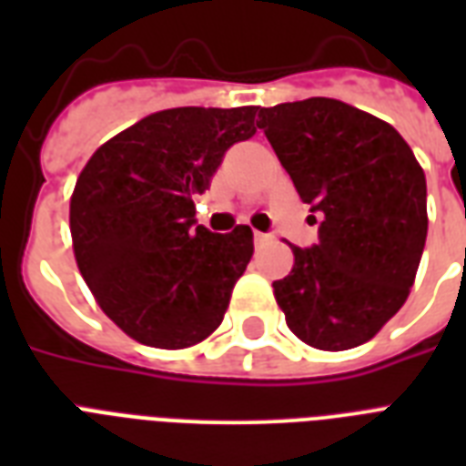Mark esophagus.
Instances as JSON below:
<instances>
[{"mask_svg":"<svg viewBox=\"0 0 466 466\" xmlns=\"http://www.w3.org/2000/svg\"><path fill=\"white\" fill-rule=\"evenodd\" d=\"M270 239V234H263V232H254V241L256 247H261V244H266V241Z\"/></svg>","mask_w":466,"mask_h":466,"instance_id":"1","label":"esophagus"}]
</instances>
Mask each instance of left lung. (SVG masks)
Listing matches in <instances>:
<instances>
[{"mask_svg": "<svg viewBox=\"0 0 466 466\" xmlns=\"http://www.w3.org/2000/svg\"><path fill=\"white\" fill-rule=\"evenodd\" d=\"M256 126L319 218L317 244L292 247L290 276L273 283L285 321L307 346H360L409 298L428 234L426 174L390 123L336 98L261 108Z\"/></svg>", "mask_w": 466, "mask_h": 466, "instance_id": "8db88e82", "label": "left lung"}]
</instances>
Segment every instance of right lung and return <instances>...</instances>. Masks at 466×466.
<instances>
[{"label": "right lung", "mask_w": 466, "mask_h": 466, "mask_svg": "<svg viewBox=\"0 0 466 466\" xmlns=\"http://www.w3.org/2000/svg\"><path fill=\"white\" fill-rule=\"evenodd\" d=\"M254 118L256 106L152 113L101 145L76 178V266L130 339L186 348L222 324L254 234L205 229L193 198L210 188L227 149L254 137Z\"/></svg>", "instance_id": "add662e5"}]
</instances>
